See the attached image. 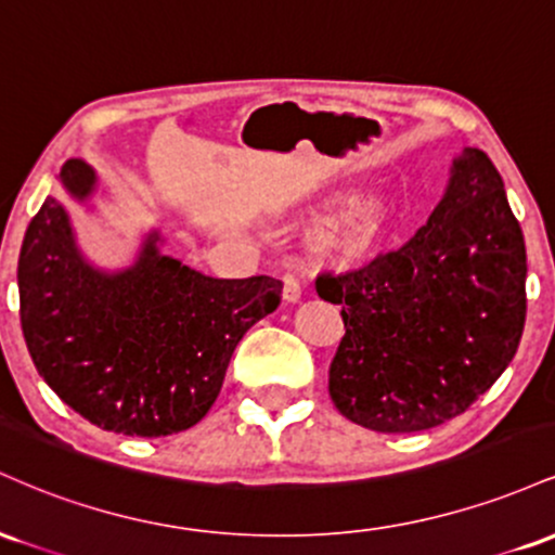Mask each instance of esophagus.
<instances>
[{
  "label": "esophagus",
  "instance_id": "34e87169",
  "mask_svg": "<svg viewBox=\"0 0 555 555\" xmlns=\"http://www.w3.org/2000/svg\"><path fill=\"white\" fill-rule=\"evenodd\" d=\"M284 299L286 302H299V297H302V286H299V279L295 273H284Z\"/></svg>",
  "mask_w": 555,
  "mask_h": 555
}]
</instances>
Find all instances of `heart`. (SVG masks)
<instances>
[{"label": "heart", "mask_w": 555, "mask_h": 555, "mask_svg": "<svg viewBox=\"0 0 555 555\" xmlns=\"http://www.w3.org/2000/svg\"><path fill=\"white\" fill-rule=\"evenodd\" d=\"M375 229H378V206L373 201L358 203L331 221L328 240L341 250H362L373 242Z\"/></svg>", "instance_id": "1"}]
</instances>
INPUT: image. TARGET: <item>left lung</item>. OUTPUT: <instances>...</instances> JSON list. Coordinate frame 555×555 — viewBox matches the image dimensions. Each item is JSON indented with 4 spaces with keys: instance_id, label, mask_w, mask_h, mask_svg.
<instances>
[{
    "instance_id": "left-lung-1",
    "label": "left lung",
    "mask_w": 555,
    "mask_h": 555,
    "mask_svg": "<svg viewBox=\"0 0 555 555\" xmlns=\"http://www.w3.org/2000/svg\"><path fill=\"white\" fill-rule=\"evenodd\" d=\"M525 234L486 151L464 149L428 224L399 250L321 273L347 334L328 393L352 423L417 433L462 415L517 354L527 315Z\"/></svg>"
}]
</instances>
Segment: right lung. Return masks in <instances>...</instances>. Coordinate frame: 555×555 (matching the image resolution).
Wrapping results in <instances>:
<instances>
[{
    "label": "right lung",
    "instance_id": "right-lung-1",
    "mask_svg": "<svg viewBox=\"0 0 555 555\" xmlns=\"http://www.w3.org/2000/svg\"><path fill=\"white\" fill-rule=\"evenodd\" d=\"M60 182L88 203L99 180L82 158H69ZM162 245L151 229L130 266L99 269L54 195L23 237L17 289L30 360L101 430L158 438L193 428L219 397L245 331L282 302L279 279L206 276Z\"/></svg>",
    "mask_w": 555,
    "mask_h": 555
}]
</instances>
